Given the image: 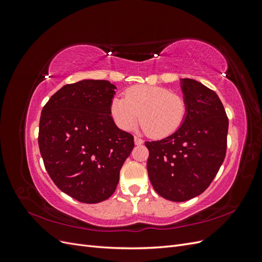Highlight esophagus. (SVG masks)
<instances>
[{"label":"esophagus","mask_w":262,"mask_h":262,"mask_svg":"<svg viewBox=\"0 0 262 262\" xmlns=\"http://www.w3.org/2000/svg\"><path fill=\"white\" fill-rule=\"evenodd\" d=\"M143 140H142L141 138H139V137H134V143H136V145H141V144H143Z\"/></svg>","instance_id":"34e87169"}]
</instances>
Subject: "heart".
Returning <instances> with one entry per match:
<instances>
[{
    "instance_id": "heart-1",
    "label": "heart",
    "mask_w": 262,
    "mask_h": 262,
    "mask_svg": "<svg viewBox=\"0 0 262 262\" xmlns=\"http://www.w3.org/2000/svg\"><path fill=\"white\" fill-rule=\"evenodd\" d=\"M187 114L185 98L161 86H132L124 92V98L115 97L110 104V116L118 128L129 131L141 119L142 131L155 139L177 132Z\"/></svg>"
}]
</instances>
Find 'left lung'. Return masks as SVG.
Returning <instances> with one entry per match:
<instances>
[{
    "label": "left lung",
    "mask_w": 262,
    "mask_h": 262,
    "mask_svg": "<svg viewBox=\"0 0 262 262\" xmlns=\"http://www.w3.org/2000/svg\"><path fill=\"white\" fill-rule=\"evenodd\" d=\"M188 106L181 128L160 141L145 142L147 172L155 191L175 202L201 194L223 164L228 118L215 92L191 78H181Z\"/></svg>",
    "instance_id": "left-lung-1"
}]
</instances>
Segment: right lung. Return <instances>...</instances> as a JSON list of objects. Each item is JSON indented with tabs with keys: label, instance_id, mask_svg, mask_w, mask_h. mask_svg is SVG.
<instances>
[{
	"label": "right lung",
	"instance_id": "add662e5",
	"mask_svg": "<svg viewBox=\"0 0 262 262\" xmlns=\"http://www.w3.org/2000/svg\"><path fill=\"white\" fill-rule=\"evenodd\" d=\"M116 86L104 80L67 84L45 105L38 144L57 187L83 203L112 195L119 172L134 147L132 134L110 116Z\"/></svg>",
	"mask_w": 262,
	"mask_h": 262
}]
</instances>
